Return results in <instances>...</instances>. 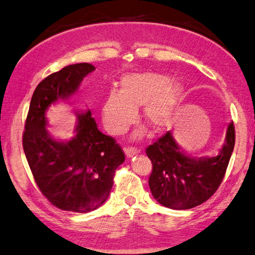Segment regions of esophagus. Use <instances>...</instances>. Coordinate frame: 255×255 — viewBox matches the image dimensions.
<instances>
[{"label": "esophagus", "mask_w": 255, "mask_h": 255, "mask_svg": "<svg viewBox=\"0 0 255 255\" xmlns=\"http://www.w3.org/2000/svg\"><path fill=\"white\" fill-rule=\"evenodd\" d=\"M125 154H126L127 157H132L138 154V149L135 147H127L125 148Z\"/></svg>", "instance_id": "obj_1"}]
</instances>
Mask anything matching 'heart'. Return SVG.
<instances>
[{
    "label": "heart",
    "mask_w": 255,
    "mask_h": 255,
    "mask_svg": "<svg viewBox=\"0 0 255 255\" xmlns=\"http://www.w3.org/2000/svg\"><path fill=\"white\" fill-rule=\"evenodd\" d=\"M183 97V88L158 73H129L123 77L119 90H110L101 106L105 128L112 135H124L138 118L143 106V119L152 129L163 130L172 124Z\"/></svg>",
    "instance_id": "1"
}]
</instances>
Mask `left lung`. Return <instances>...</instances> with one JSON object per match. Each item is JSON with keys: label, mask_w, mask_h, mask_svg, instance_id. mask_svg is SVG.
<instances>
[{"label": "left lung", "mask_w": 255, "mask_h": 255, "mask_svg": "<svg viewBox=\"0 0 255 255\" xmlns=\"http://www.w3.org/2000/svg\"><path fill=\"white\" fill-rule=\"evenodd\" d=\"M235 129L229 124L224 145L215 156L193 157L167 131L146 148L152 164L150 192L159 204L172 210H188L206 202L224 178L234 149Z\"/></svg>", "instance_id": "obj_1"}]
</instances>
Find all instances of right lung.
Returning a JSON list of instances; mask_svg holds the SVG:
<instances>
[{"instance_id": "1", "label": "right lung", "mask_w": 255, "mask_h": 255, "mask_svg": "<svg viewBox=\"0 0 255 255\" xmlns=\"http://www.w3.org/2000/svg\"><path fill=\"white\" fill-rule=\"evenodd\" d=\"M95 69L77 63L45 78L35 88L25 120L22 143L35 183L51 204L63 211L88 213L103 205L116 169L125 161L122 147L99 130L90 110L77 113L76 135L70 140H55L45 128L47 109L76 94Z\"/></svg>"}]
</instances>
